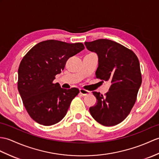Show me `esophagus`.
<instances>
[{
	"label": "esophagus",
	"mask_w": 159,
	"mask_h": 159,
	"mask_svg": "<svg viewBox=\"0 0 159 159\" xmlns=\"http://www.w3.org/2000/svg\"><path fill=\"white\" fill-rule=\"evenodd\" d=\"M79 91H80V93L83 95H87L90 93V91L84 90V89H80Z\"/></svg>",
	"instance_id": "esophagus-1"
}]
</instances>
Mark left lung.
I'll return each instance as SVG.
<instances>
[{
	"mask_svg": "<svg viewBox=\"0 0 159 159\" xmlns=\"http://www.w3.org/2000/svg\"><path fill=\"white\" fill-rule=\"evenodd\" d=\"M87 49L98 57L97 78L111 83L106 95L93 91L97 104L90 107L93 119L104 126L124 120L136 101L142 84L138 58L130 49L108 39L85 42Z\"/></svg>",
	"mask_w": 159,
	"mask_h": 159,
	"instance_id": "obj_1",
	"label": "left lung"
}]
</instances>
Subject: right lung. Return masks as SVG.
<instances>
[{"instance_id":"right-lung-1","label":"right lung","mask_w":159,"mask_h":159,"mask_svg":"<svg viewBox=\"0 0 159 159\" xmlns=\"http://www.w3.org/2000/svg\"><path fill=\"white\" fill-rule=\"evenodd\" d=\"M84 49L83 43L48 40L38 43L25 55L18 69V91L29 115L36 123L50 126L67 113L77 88L66 89L53 83L66 61Z\"/></svg>"}]
</instances>
